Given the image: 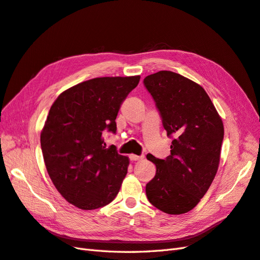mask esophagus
Masks as SVG:
<instances>
[{
  "label": "esophagus",
  "instance_id": "34e87169",
  "mask_svg": "<svg viewBox=\"0 0 260 260\" xmlns=\"http://www.w3.org/2000/svg\"><path fill=\"white\" fill-rule=\"evenodd\" d=\"M129 158H130V160H132V161H137V160H141L143 158V156H138V155H135V154H131L130 156H129Z\"/></svg>",
  "mask_w": 260,
  "mask_h": 260
}]
</instances>
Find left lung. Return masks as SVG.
<instances>
[{
  "label": "left lung",
  "mask_w": 260,
  "mask_h": 260,
  "mask_svg": "<svg viewBox=\"0 0 260 260\" xmlns=\"http://www.w3.org/2000/svg\"><path fill=\"white\" fill-rule=\"evenodd\" d=\"M143 82L167 136L175 137L166 159L146 155L156 166L145 187L147 200L166 214H185L198 205L217 174L223 123L206 91L187 78L161 70Z\"/></svg>",
  "instance_id": "8db88e82"
}]
</instances>
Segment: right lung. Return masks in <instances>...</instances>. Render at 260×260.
<instances>
[{
  "label": "right lung",
  "mask_w": 260,
  "mask_h": 260,
  "mask_svg": "<svg viewBox=\"0 0 260 260\" xmlns=\"http://www.w3.org/2000/svg\"><path fill=\"white\" fill-rule=\"evenodd\" d=\"M140 76L102 77L60 93L41 131L53 184L68 203L92 210L111 203L127 175L129 158L106 148L103 132L116 133V117Z\"/></svg>",
  "instance_id": "1"
}]
</instances>
